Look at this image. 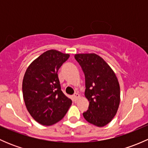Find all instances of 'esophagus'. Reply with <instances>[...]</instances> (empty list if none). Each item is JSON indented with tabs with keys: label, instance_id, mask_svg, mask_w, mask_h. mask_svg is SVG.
Masks as SVG:
<instances>
[{
	"label": "esophagus",
	"instance_id": "esophagus-1",
	"mask_svg": "<svg viewBox=\"0 0 148 148\" xmlns=\"http://www.w3.org/2000/svg\"><path fill=\"white\" fill-rule=\"evenodd\" d=\"M79 97V95L78 93H75V94H74V95L72 96L73 100L75 101V102H76V101H77V99H78Z\"/></svg>",
	"mask_w": 148,
	"mask_h": 148
}]
</instances>
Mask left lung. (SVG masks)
Instances as JSON below:
<instances>
[{
    "label": "left lung",
    "mask_w": 148,
    "mask_h": 148,
    "mask_svg": "<svg viewBox=\"0 0 148 148\" xmlns=\"http://www.w3.org/2000/svg\"><path fill=\"white\" fill-rule=\"evenodd\" d=\"M74 58L84 73V95L89 102L84 117L95 126H105L114 118L120 105V88L115 73L96 53H78Z\"/></svg>",
    "instance_id": "obj_1"
}]
</instances>
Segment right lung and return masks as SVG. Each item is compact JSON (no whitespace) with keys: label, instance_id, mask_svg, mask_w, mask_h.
<instances>
[{"label":"right lung","instance_id":"1","mask_svg":"<svg viewBox=\"0 0 148 148\" xmlns=\"http://www.w3.org/2000/svg\"><path fill=\"white\" fill-rule=\"evenodd\" d=\"M69 58L59 51H46L31 64L23 77L22 90L25 104L31 117L49 126L64 117L71 100L61 89L58 70Z\"/></svg>","mask_w":148,"mask_h":148}]
</instances>
